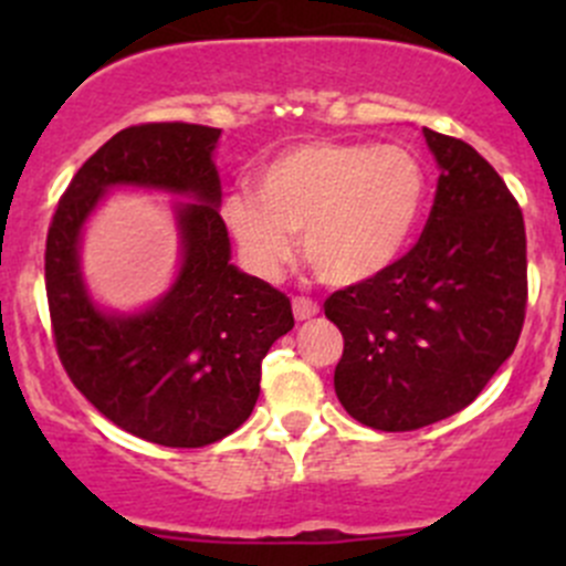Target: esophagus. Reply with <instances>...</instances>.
<instances>
[{
	"instance_id": "esophagus-1",
	"label": "esophagus",
	"mask_w": 566,
	"mask_h": 566,
	"mask_svg": "<svg viewBox=\"0 0 566 566\" xmlns=\"http://www.w3.org/2000/svg\"><path fill=\"white\" fill-rule=\"evenodd\" d=\"M319 312L317 301L306 298V295H295L293 298V315L295 319H312Z\"/></svg>"
}]
</instances>
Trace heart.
<instances>
[{
    "mask_svg": "<svg viewBox=\"0 0 566 566\" xmlns=\"http://www.w3.org/2000/svg\"><path fill=\"white\" fill-rule=\"evenodd\" d=\"M251 193H232L221 216L256 273H279L290 235L301 232L317 279L347 287L384 273L408 247L424 213L427 172L397 145L306 142L262 164Z\"/></svg>",
    "mask_w": 566,
    "mask_h": 566,
    "instance_id": "1",
    "label": "heart"
}]
</instances>
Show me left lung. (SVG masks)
<instances>
[{
    "label": "left lung",
    "instance_id": "1",
    "mask_svg": "<svg viewBox=\"0 0 566 566\" xmlns=\"http://www.w3.org/2000/svg\"><path fill=\"white\" fill-rule=\"evenodd\" d=\"M436 202L408 254L325 298L345 350L347 413L408 432L460 413L515 353L526 319V224L501 175L462 139L424 128Z\"/></svg>",
    "mask_w": 566,
    "mask_h": 566
}]
</instances>
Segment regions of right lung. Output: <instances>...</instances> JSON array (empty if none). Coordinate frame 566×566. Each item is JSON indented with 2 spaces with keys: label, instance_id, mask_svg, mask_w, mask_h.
Listing matches in <instances>:
<instances>
[{
  "label": "right lung",
  "instance_id": "right-lung-1",
  "mask_svg": "<svg viewBox=\"0 0 566 566\" xmlns=\"http://www.w3.org/2000/svg\"><path fill=\"white\" fill-rule=\"evenodd\" d=\"M221 128L142 123L123 128L73 175L45 238V295L56 356L108 421L142 441L199 449L235 432L260 397L262 358L295 325L290 298L230 265L210 161ZM112 185L191 192L178 223L184 265L142 316L95 311L77 271V235Z\"/></svg>",
  "mask_w": 566,
  "mask_h": 566
}]
</instances>
